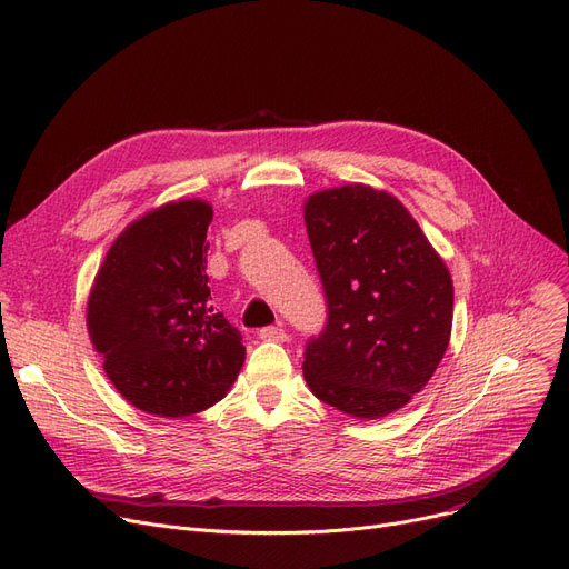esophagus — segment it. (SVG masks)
Listing matches in <instances>:
<instances>
[{"label":"esophagus","mask_w":569,"mask_h":569,"mask_svg":"<svg viewBox=\"0 0 569 569\" xmlns=\"http://www.w3.org/2000/svg\"><path fill=\"white\" fill-rule=\"evenodd\" d=\"M258 335L264 341H286V330L281 326H267Z\"/></svg>","instance_id":"esophagus-1"}]
</instances>
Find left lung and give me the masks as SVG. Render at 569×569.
Wrapping results in <instances>:
<instances>
[{
  "mask_svg": "<svg viewBox=\"0 0 569 569\" xmlns=\"http://www.w3.org/2000/svg\"><path fill=\"white\" fill-rule=\"evenodd\" d=\"M305 223L326 292V328L307 341L320 402L381 418L421 390L451 337L453 283L411 213L383 190L316 192Z\"/></svg>",
  "mask_w": 569,
  "mask_h": 569,
  "instance_id": "left-lung-1",
  "label": "left lung"
}]
</instances>
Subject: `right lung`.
Here are the masks:
<instances>
[{"instance_id":"add662e5","label":"right lung","mask_w":569,"mask_h":569,"mask_svg":"<svg viewBox=\"0 0 569 569\" xmlns=\"http://www.w3.org/2000/svg\"><path fill=\"white\" fill-rule=\"evenodd\" d=\"M202 200L139 218L109 249L88 300V330L126 400L158 416L204 411L234 383L241 332L213 309Z\"/></svg>"}]
</instances>
